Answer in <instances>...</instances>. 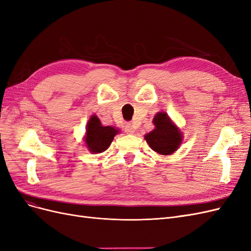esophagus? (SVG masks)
I'll return each instance as SVG.
<instances>
[{
  "instance_id": "esophagus-1",
  "label": "esophagus",
  "mask_w": 251,
  "mask_h": 251,
  "mask_svg": "<svg viewBox=\"0 0 251 251\" xmlns=\"http://www.w3.org/2000/svg\"><path fill=\"white\" fill-rule=\"evenodd\" d=\"M125 132H126V134H128V135L134 134V132H135L134 126H133L132 124H126V126H125Z\"/></svg>"
}]
</instances>
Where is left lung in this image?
<instances>
[{
	"instance_id": "1",
	"label": "left lung",
	"mask_w": 251,
	"mask_h": 251,
	"mask_svg": "<svg viewBox=\"0 0 251 251\" xmlns=\"http://www.w3.org/2000/svg\"><path fill=\"white\" fill-rule=\"evenodd\" d=\"M153 124L155 128L144 136L150 148L160 155H171L176 151L182 142V136L179 128L173 124L165 112H158Z\"/></svg>"
}]
</instances>
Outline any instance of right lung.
Segmentation results:
<instances>
[{"label": "right lung", "instance_id": "obj_1", "mask_svg": "<svg viewBox=\"0 0 251 251\" xmlns=\"http://www.w3.org/2000/svg\"><path fill=\"white\" fill-rule=\"evenodd\" d=\"M85 142L91 153H102L112 143L114 136L119 133L117 128L101 125L100 118L92 115L89 119L86 128Z\"/></svg>", "mask_w": 251, "mask_h": 251}]
</instances>
